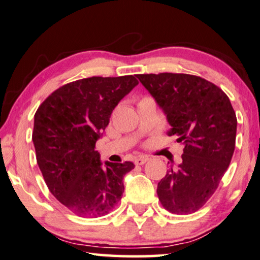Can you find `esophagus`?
<instances>
[{
    "label": "esophagus",
    "mask_w": 260,
    "mask_h": 260,
    "mask_svg": "<svg viewBox=\"0 0 260 260\" xmlns=\"http://www.w3.org/2000/svg\"><path fill=\"white\" fill-rule=\"evenodd\" d=\"M148 156H139V158L134 160V164L135 165H144L146 161H148Z\"/></svg>",
    "instance_id": "34e87169"
}]
</instances>
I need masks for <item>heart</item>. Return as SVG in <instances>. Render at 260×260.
I'll list each match as a JSON object with an SVG mask.
<instances>
[{"instance_id": "1", "label": "heart", "mask_w": 260, "mask_h": 260, "mask_svg": "<svg viewBox=\"0 0 260 260\" xmlns=\"http://www.w3.org/2000/svg\"><path fill=\"white\" fill-rule=\"evenodd\" d=\"M144 99H151V98H144ZM144 99H142V100H144Z\"/></svg>"}]
</instances>
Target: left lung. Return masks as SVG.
<instances>
[{"label": "left lung", "instance_id": "8db88e82", "mask_svg": "<svg viewBox=\"0 0 260 260\" xmlns=\"http://www.w3.org/2000/svg\"><path fill=\"white\" fill-rule=\"evenodd\" d=\"M137 78L166 114L168 137L175 135L185 146L180 165L158 184L159 200L171 213L191 214L211 198L231 162L236 113L228 95L200 76L160 73Z\"/></svg>", "mask_w": 260, "mask_h": 260}]
</instances>
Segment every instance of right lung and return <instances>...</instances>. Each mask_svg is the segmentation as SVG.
<instances>
[{"label": "right lung", "mask_w": 260, "mask_h": 260, "mask_svg": "<svg viewBox=\"0 0 260 260\" xmlns=\"http://www.w3.org/2000/svg\"><path fill=\"white\" fill-rule=\"evenodd\" d=\"M133 75L76 80L60 87L40 105L34 116L36 160L49 191L80 217L111 212L123 193V177L134 164L105 162L95 144L113 109L135 86Z\"/></svg>", "instance_id": "1"}]
</instances>
